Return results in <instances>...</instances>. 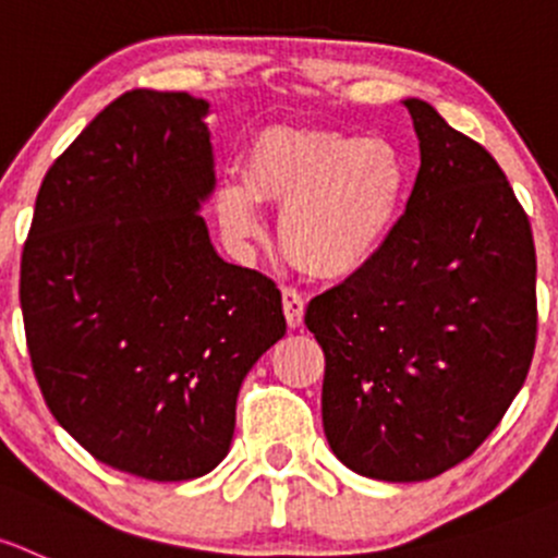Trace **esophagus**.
<instances>
[{"mask_svg": "<svg viewBox=\"0 0 558 558\" xmlns=\"http://www.w3.org/2000/svg\"><path fill=\"white\" fill-rule=\"evenodd\" d=\"M283 313H286V324L291 328L302 326L304 320V296L299 294L296 289H291V286H286L283 289Z\"/></svg>", "mask_w": 558, "mask_h": 558, "instance_id": "34e87169", "label": "esophagus"}]
</instances>
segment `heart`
Masks as SVG:
<instances>
[{"mask_svg": "<svg viewBox=\"0 0 558 558\" xmlns=\"http://www.w3.org/2000/svg\"><path fill=\"white\" fill-rule=\"evenodd\" d=\"M409 192V162L385 138L267 128L245 151V181L227 179L216 216L232 238L259 232V201L283 205L280 245L304 272L350 278L390 243Z\"/></svg>", "mask_w": 558, "mask_h": 558, "instance_id": "1", "label": "heart"}]
</instances>
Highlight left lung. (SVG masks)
<instances>
[{
    "label": "left lung",
    "instance_id": "1",
    "mask_svg": "<svg viewBox=\"0 0 558 558\" xmlns=\"http://www.w3.org/2000/svg\"><path fill=\"white\" fill-rule=\"evenodd\" d=\"M403 107L420 171L383 254L307 304L324 430L366 478L427 481L500 425L535 355V240L495 157L430 104Z\"/></svg>",
    "mask_w": 558,
    "mask_h": 558
}]
</instances>
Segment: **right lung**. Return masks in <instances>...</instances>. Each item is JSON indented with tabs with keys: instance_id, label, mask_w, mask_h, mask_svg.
<instances>
[{
	"instance_id": "add662e5",
	"label": "right lung",
	"mask_w": 558,
	"mask_h": 558,
	"mask_svg": "<svg viewBox=\"0 0 558 558\" xmlns=\"http://www.w3.org/2000/svg\"><path fill=\"white\" fill-rule=\"evenodd\" d=\"M208 101L128 90L45 173L21 256L34 377L58 425L149 481L227 457L240 385L286 333L267 275L216 254Z\"/></svg>"
}]
</instances>
